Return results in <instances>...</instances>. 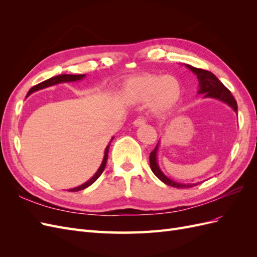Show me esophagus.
Wrapping results in <instances>:
<instances>
[{
    "label": "esophagus",
    "mask_w": 257,
    "mask_h": 257,
    "mask_svg": "<svg viewBox=\"0 0 257 257\" xmlns=\"http://www.w3.org/2000/svg\"><path fill=\"white\" fill-rule=\"evenodd\" d=\"M133 124H134V126H143V125H145V124H146V120L139 118V119H136L133 122Z\"/></svg>",
    "instance_id": "esophagus-1"
}]
</instances>
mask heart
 <instances>
[{"instance_id":"1","label":"heart","mask_w":257,"mask_h":257,"mask_svg":"<svg viewBox=\"0 0 257 257\" xmlns=\"http://www.w3.org/2000/svg\"><path fill=\"white\" fill-rule=\"evenodd\" d=\"M181 83L175 76L143 74L127 79L120 90V97L127 104H144L157 114L169 112L181 98Z\"/></svg>"}]
</instances>
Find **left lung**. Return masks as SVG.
<instances>
[{"label": "left lung", "instance_id": "obj_1", "mask_svg": "<svg viewBox=\"0 0 257 257\" xmlns=\"http://www.w3.org/2000/svg\"><path fill=\"white\" fill-rule=\"evenodd\" d=\"M184 66L188 67L190 71L195 74L197 77L198 85H199L197 94H203L204 98H214L217 100H221V102L228 105L231 109L237 113L238 107H237L236 99L231 95L230 91L225 87L219 79H217V77L215 75H213L211 72L205 71V69H201V68H196L189 64H184ZM160 145H161V139H159L157 147H155L154 150L150 153V167L153 174L157 176L162 182H164L167 185L174 186V188H182V189L192 188V186L198 184L199 182L182 183V182L175 181L162 172V169L160 168L159 163H158V153H159Z\"/></svg>", "mask_w": 257, "mask_h": 257}]
</instances>
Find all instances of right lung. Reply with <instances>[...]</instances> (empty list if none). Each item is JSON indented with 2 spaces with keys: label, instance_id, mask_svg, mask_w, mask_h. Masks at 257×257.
<instances>
[{
  "label": "right lung",
  "instance_id": "obj_1",
  "mask_svg": "<svg viewBox=\"0 0 257 257\" xmlns=\"http://www.w3.org/2000/svg\"><path fill=\"white\" fill-rule=\"evenodd\" d=\"M85 76H87L85 74H83V75H68V74H64V75H59V76H56V77H52V78H49V79H47V80H45V81H43V82H41V83H38V84L34 85L33 88H31L30 91L28 92L27 96L31 95V94H32V93H34V92H36V91H38V90H43V89H45V88L52 87V85H56V84H59V83L75 82V81L82 80ZM113 138H114V137H111L109 144H108L107 147H106L105 152H104V158H103V161H102V164H100V166H99L98 169L96 170V173H95L94 175H93L87 182L82 183V184L79 185V186H76V188L69 189V190H67V191H69V192L81 191V190H83V189H85V188H88V186H90L92 183H94V182L97 180L98 177L103 174L104 169H105V167H106V163H107V159H108V150H109V146H110L111 142L113 141Z\"/></svg>",
  "mask_w": 257,
  "mask_h": 257
}]
</instances>
